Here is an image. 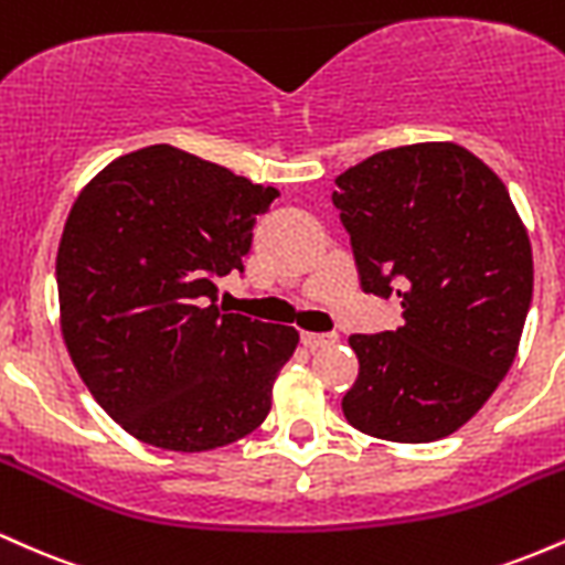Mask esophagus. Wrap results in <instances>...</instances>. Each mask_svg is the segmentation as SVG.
I'll list each match as a JSON object with an SVG mask.
<instances>
[{
    "mask_svg": "<svg viewBox=\"0 0 565 565\" xmlns=\"http://www.w3.org/2000/svg\"><path fill=\"white\" fill-rule=\"evenodd\" d=\"M302 345L305 348H310V350H323V348H332L337 340H340V337H337L334 332H323V334H319V332H302Z\"/></svg>",
    "mask_w": 565,
    "mask_h": 565,
    "instance_id": "34e87169",
    "label": "esophagus"
}]
</instances>
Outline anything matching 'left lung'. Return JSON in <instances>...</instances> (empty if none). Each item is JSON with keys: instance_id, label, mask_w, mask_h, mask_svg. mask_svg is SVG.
I'll return each instance as SVG.
<instances>
[{"instance_id": "obj_1", "label": "left lung", "mask_w": 565, "mask_h": 565, "mask_svg": "<svg viewBox=\"0 0 565 565\" xmlns=\"http://www.w3.org/2000/svg\"><path fill=\"white\" fill-rule=\"evenodd\" d=\"M361 289L395 295V332L353 334L355 430L398 444L451 436L504 380L534 291L529 233L508 188L457 142H417L334 180Z\"/></svg>"}]
</instances>
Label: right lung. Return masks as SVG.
I'll list each match as a JSON object with an SVG mask.
<instances>
[{
	"instance_id": "right-lung-1",
	"label": "right lung",
	"mask_w": 565,
	"mask_h": 565,
	"mask_svg": "<svg viewBox=\"0 0 565 565\" xmlns=\"http://www.w3.org/2000/svg\"><path fill=\"white\" fill-rule=\"evenodd\" d=\"M276 188L172 146L97 172L71 206L55 278L61 329L93 398L129 436L210 451L270 412L300 334L217 308V278L244 274Z\"/></svg>"
}]
</instances>
